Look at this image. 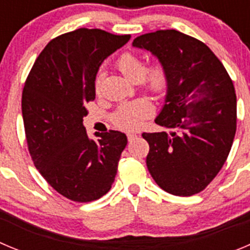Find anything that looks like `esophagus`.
<instances>
[{"mask_svg":"<svg viewBox=\"0 0 250 250\" xmlns=\"http://www.w3.org/2000/svg\"><path fill=\"white\" fill-rule=\"evenodd\" d=\"M136 134H132V133H128L127 134V138H128V141H129V142H132V141H133V139L134 138H136Z\"/></svg>","mask_w":250,"mask_h":250,"instance_id":"esophagus-1","label":"esophagus"}]
</instances>
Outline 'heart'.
<instances>
[{
  "label": "heart",
  "instance_id": "1",
  "mask_svg": "<svg viewBox=\"0 0 250 250\" xmlns=\"http://www.w3.org/2000/svg\"><path fill=\"white\" fill-rule=\"evenodd\" d=\"M117 68L130 81H138L139 78L153 93H161L167 87V72L161 63H154L145 69V62L141 57L133 53H123L116 63ZM101 78L94 83V91L100 92ZM153 104L148 100L141 98L134 102L125 103L121 107L113 117V122L121 129H138L143 121L153 113Z\"/></svg>",
  "mask_w": 250,
  "mask_h": 250
}]
</instances>
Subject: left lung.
Wrapping results in <instances>:
<instances>
[{"label":"left lung","instance_id":"1","mask_svg":"<svg viewBox=\"0 0 250 250\" xmlns=\"http://www.w3.org/2000/svg\"><path fill=\"white\" fill-rule=\"evenodd\" d=\"M167 72V93L154 122L167 130L142 133L149 145L147 167L162 189L197 194L218 174L237 129L234 86L207 44L175 30L134 38Z\"/></svg>","mask_w":250,"mask_h":250}]
</instances>
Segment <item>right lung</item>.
Masks as SVG:
<instances>
[{
    "label": "right lung",
    "mask_w": 250,
    "mask_h": 250,
    "mask_svg": "<svg viewBox=\"0 0 250 250\" xmlns=\"http://www.w3.org/2000/svg\"><path fill=\"white\" fill-rule=\"evenodd\" d=\"M129 35L80 28L49 42L24 83L22 116L36 168L71 201H96L111 189L127 136L118 130L87 136L83 117L96 98L94 82L105 58Z\"/></svg>",
    "instance_id": "right-lung-1"
}]
</instances>
